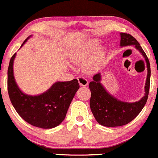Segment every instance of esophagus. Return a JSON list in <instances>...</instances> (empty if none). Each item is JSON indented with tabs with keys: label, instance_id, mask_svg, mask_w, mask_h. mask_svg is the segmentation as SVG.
<instances>
[{
	"label": "esophagus",
	"instance_id": "esophagus-1",
	"mask_svg": "<svg viewBox=\"0 0 158 158\" xmlns=\"http://www.w3.org/2000/svg\"><path fill=\"white\" fill-rule=\"evenodd\" d=\"M77 80H78L80 85L83 86V87H86V86L87 85V84H88V81L86 79V77H83V76H79V77H77Z\"/></svg>",
	"mask_w": 158,
	"mask_h": 158
}]
</instances>
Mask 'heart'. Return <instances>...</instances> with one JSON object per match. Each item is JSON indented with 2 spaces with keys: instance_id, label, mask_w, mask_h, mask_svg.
<instances>
[{
  "instance_id": "obj_1",
  "label": "heart",
  "mask_w": 158,
  "mask_h": 158,
  "mask_svg": "<svg viewBox=\"0 0 158 158\" xmlns=\"http://www.w3.org/2000/svg\"><path fill=\"white\" fill-rule=\"evenodd\" d=\"M99 45L100 42L98 40H89L81 48V51H79L74 55V60L78 63L84 64L91 56L92 58L90 59V60L86 64V69L90 71L97 69L102 64L105 57V52L103 49H99L94 52ZM94 52L95 53L94 54H93Z\"/></svg>"
}]
</instances>
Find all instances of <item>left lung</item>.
<instances>
[{
	"instance_id": "obj_1",
	"label": "left lung",
	"mask_w": 158,
	"mask_h": 158,
	"mask_svg": "<svg viewBox=\"0 0 158 158\" xmlns=\"http://www.w3.org/2000/svg\"><path fill=\"white\" fill-rule=\"evenodd\" d=\"M134 45L144 57L148 67V77L145 84V95L139 101L127 103L118 101L107 93L100 83L101 74H95L93 81L90 82V107L92 114L100 124L105 127H119L125 125L133 121L140 114L148 98L151 78V67L148 56L137 40L133 36L126 33H121V46Z\"/></svg>"
}]
</instances>
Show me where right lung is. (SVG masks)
<instances>
[{"label": "right lung", "mask_w": 158, "mask_h": 158, "mask_svg": "<svg viewBox=\"0 0 158 158\" xmlns=\"http://www.w3.org/2000/svg\"><path fill=\"white\" fill-rule=\"evenodd\" d=\"M15 54L10 58L7 70V90L12 105L18 114L31 125L44 129L57 127L65 118L68 107L79 89L78 81L74 79L57 82L45 93L37 96L24 94L18 88L14 77Z\"/></svg>", "instance_id": "right-lung-1"}]
</instances>
